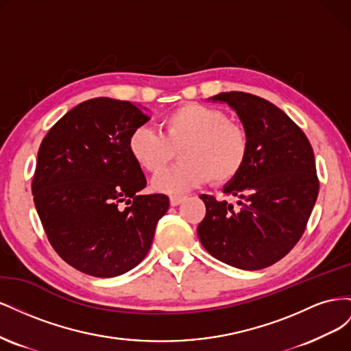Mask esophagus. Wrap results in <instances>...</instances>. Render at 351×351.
Instances as JSON below:
<instances>
[{
    "instance_id": "1",
    "label": "esophagus",
    "mask_w": 351,
    "mask_h": 351,
    "mask_svg": "<svg viewBox=\"0 0 351 351\" xmlns=\"http://www.w3.org/2000/svg\"><path fill=\"white\" fill-rule=\"evenodd\" d=\"M186 199V196H178V195H173L169 196V204H171V206H177L182 204V202Z\"/></svg>"
}]
</instances>
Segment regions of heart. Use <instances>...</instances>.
I'll use <instances>...</instances> for the list:
<instances>
[{
  "mask_svg": "<svg viewBox=\"0 0 351 351\" xmlns=\"http://www.w3.org/2000/svg\"><path fill=\"white\" fill-rule=\"evenodd\" d=\"M162 134L149 127H137L129 137V152L143 171L158 174L180 149L182 164L154 178L158 192L184 193L210 178L226 184L244 165L249 136L243 127L227 120L221 110L200 104H184L167 114Z\"/></svg>",
  "mask_w": 351,
  "mask_h": 351,
  "instance_id": "obj_1",
  "label": "heart"
}]
</instances>
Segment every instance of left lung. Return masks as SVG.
Returning a JSON list of instances; mask_svg holds the SVG:
<instances>
[{"instance_id":"8db88e82","label":"left lung","mask_w":351,"mask_h":351,"mask_svg":"<svg viewBox=\"0 0 351 351\" xmlns=\"http://www.w3.org/2000/svg\"><path fill=\"white\" fill-rule=\"evenodd\" d=\"M209 99L236 111L249 152L240 173L222 189L237 205L200 195L206 215L197 236L230 267L263 269L295 246L312 214L319 192L313 149L300 127L267 99L244 92Z\"/></svg>"}]
</instances>
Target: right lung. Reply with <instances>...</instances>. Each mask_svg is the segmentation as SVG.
<instances>
[{"label": "right lung", "instance_id": "obj_1", "mask_svg": "<svg viewBox=\"0 0 351 351\" xmlns=\"http://www.w3.org/2000/svg\"><path fill=\"white\" fill-rule=\"evenodd\" d=\"M145 110L111 98L84 101L52 125L38 151L32 193L47 237L62 261L92 277L137 267L169 206L165 195L139 193L146 178L129 137L149 121Z\"/></svg>", "mask_w": 351, "mask_h": 351}]
</instances>
